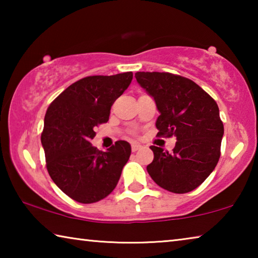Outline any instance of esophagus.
<instances>
[{
    "label": "esophagus",
    "mask_w": 258,
    "mask_h": 258,
    "mask_svg": "<svg viewBox=\"0 0 258 258\" xmlns=\"http://www.w3.org/2000/svg\"><path fill=\"white\" fill-rule=\"evenodd\" d=\"M141 147H142V146L139 145V143H132V146H131V148H132V151H133V152L138 151Z\"/></svg>",
    "instance_id": "obj_1"
}]
</instances>
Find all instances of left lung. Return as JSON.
I'll use <instances>...</instances> for the list:
<instances>
[{
  "mask_svg": "<svg viewBox=\"0 0 258 258\" xmlns=\"http://www.w3.org/2000/svg\"><path fill=\"white\" fill-rule=\"evenodd\" d=\"M135 78L154 98L160 112L156 127L161 137H175L169 154L151 146L147 166L152 180L174 194L195 190L209 176L221 156L223 123L215 100L194 81L171 73L138 72Z\"/></svg>",
  "mask_w": 258,
  "mask_h": 258,
  "instance_id": "left-lung-1",
  "label": "left lung"
}]
</instances>
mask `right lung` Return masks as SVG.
I'll list each match as a JSON object with an SVG mask.
<instances>
[{
    "mask_svg": "<svg viewBox=\"0 0 258 258\" xmlns=\"http://www.w3.org/2000/svg\"><path fill=\"white\" fill-rule=\"evenodd\" d=\"M132 78V72L84 77L47 108L41 135L47 172L56 186L78 203H97L110 195L130 158L128 142L120 140L104 152L90 141L95 127L107 123L112 103Z\"/></svg>",
    "mask_w": 258,
    "mask_h": 258,
    "instance_id": "obj_1",
    "label": "right lung"
}]
</instances>
